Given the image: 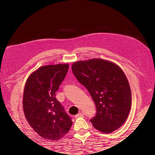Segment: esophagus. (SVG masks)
Instances as JSON below:
<instances>
[{
	"label": "esophagus",
	"mask_w": 155,
	"mask_h": 155,
	"mask_svg": "<svg viewBox=\"0 0 155 155\" xmlns=\"http://www.w3.org/2000/svg\"><path fill=\"white\" fill-rule=\"evenodd\" d=\"M84 116V114L82 113H79L78 114H77V115L75 116V118H80V117H83Z\"/></svg>",
	"instance_id": "1"
}]
</instances>
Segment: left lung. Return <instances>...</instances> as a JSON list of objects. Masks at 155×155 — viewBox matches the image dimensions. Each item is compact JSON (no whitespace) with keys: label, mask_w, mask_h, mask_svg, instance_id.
I'll use <instances>...</instances> for the list:
<instances>
[{"label":"left lung","mask_w":155,"mask_h":155,"mask_svg":"<svg viewBox=\"0 0 155 155\" xmlns=\"http://www.w3.org/2000/svg\"><path fill=\"white\" fill-rule=\"evenodd\" d=\"M72 71L90 92L97 107L90 122L97 130L110 133L124 124L131 107V91L124 72L101 58L73 62Z\"/></svg>","instance_id":"1"}]
</instances>
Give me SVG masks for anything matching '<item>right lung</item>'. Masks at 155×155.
<instances>
[{
    "instance_id": "right-lung-1",
    "label": "right lung",
    "mask_w": 155,
    "mask_h": 155,
    "mask_svg": "<svg viewBox=\"0 0 155 155\" xmlns=\"http://www.w3.org/2000/svg\"><path fill=\"white\" fill-rule=\"evenodd\" d=\"M69 64L44 65L30 74L23 92V111L33 130L46 140H58L68 133L73 122L56 99Z\"/></svg>"
}]
</instances>
